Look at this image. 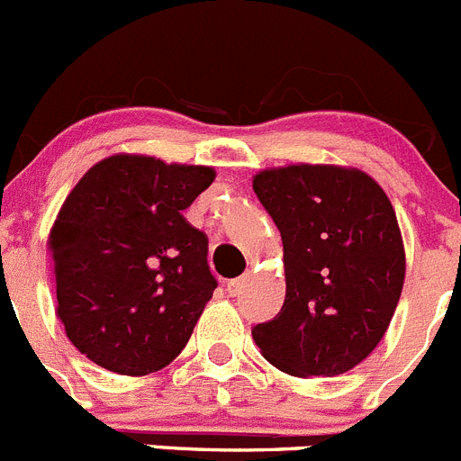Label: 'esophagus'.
Wrapping results in <instances>:
<instances>
[{
    "label": "esophagus",
    "mask_w": 461,
    "mask_h": 461,
    "mask_svg": "<svg viewBox=\"0 0 461 461\" xmlns=\"http://www.w3.org/2000/svg\"><path fill=\"white\" fill-rule=\"evenodd\" d=\"M243 286H245V277L230 279V282H227V294H230L231 298H239V295L243 294Z\"/></svg>",
    "instance_id": "esophagus-1"
}]
</instances>
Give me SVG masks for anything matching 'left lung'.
Masks as SVG:
<instances>
[{
  "label": "left lung",
  "mask_w": 461,
  "mask_h": 461,
  "mask_svg": "<svg viewBox=\"0 0 461 461\" xmlns=\"http://www.w3.org/2000/svg\"><path fill=\"white\" fill-rule=\"evenodd\" d=\"M282 234L286 298L252 339L279 371L334 377L366 359L405 282L395 211L366 172L298 163L252 179Z\"/></svg>",
  "instance_id": "8db88e82"
}]
</instances>
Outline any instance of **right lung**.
Segmentation results:
<instances>
[{
	"label": "right lung",
	"mask_w": 461,
	"mask_h": 461,
	"mask_svg": "<svg viewBox=\"0 0 461 461\" xmlns=\"http://www.w3.org/2000/svg\"><path fill=\"white\" fill-rule=\"evenodd\" d=\"M213 179V167L113 154L66 197L47 240L56 316L97 366L148 375L188 343L218 282L209 239L182 211Z\"/></svg>",
	"instance_id": "1"
}]
</instances>
